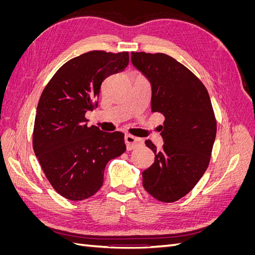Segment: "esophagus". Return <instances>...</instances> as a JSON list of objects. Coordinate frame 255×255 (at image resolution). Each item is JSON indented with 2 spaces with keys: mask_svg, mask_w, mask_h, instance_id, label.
<instances>
[{
  "mask_svg": "<svg viewBox=\"0 0 255 255\" xmlns=\"http://www.w3.org/2000/svg\"><path fill=\"white\" fill-rule=\"evenodd\" d=\"M125 140H126V144H127V149L128 151L134 150V149L138 148V146H140L143 143V140L140 139V138H137V137L132 136L129 134L126 135Z\"/></svg>",
  "mask_w": 255,
  "mask_h": 255,
  "instance_id": "esophagus-1",
  "label": "esophagus"
}]
</instances>
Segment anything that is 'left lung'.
<instances>
[{"label":"left lung","instance_id":"8db88e82","mask_svg":"<svg viewBox=\"0 0 255 255\" xmlns=\"http://www.w3.org/2000/svg\"><path fill=\"white\" fill-rule=\"evenodd\" d=\"M130 61L151 84L152 112L165 117L163 149L145 140L155 158L142 172V185L158 201L174 202L196 186L210 163L217 132L211 99L201 81L167 54L132 52Z\"/></svg>","mask_w":255,"mask_h":255}]
</instances>
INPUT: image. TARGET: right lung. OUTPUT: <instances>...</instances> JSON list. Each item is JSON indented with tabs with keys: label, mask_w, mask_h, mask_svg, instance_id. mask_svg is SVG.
I'll use <instances>...</instances> for the list:
<instances>
[{
	"label": "right lung",
	"mask_w": 255,
	"mask_h": 255,
	"mask_svg": "<svg viewBox=\"0 0 255 255\" xmlns=\"http://www.w3.org/2000/svg\"><path fill=\"white\" fill-rule=\"evenodd\" d=\"M128 52L90 51L61 66L37 106L33 146L53 188L71 201L102 187L106 164L127 150L125 134L88 127L85 114L98 106L102 82L122 72Z\"/></svg>",
	"instance_id": "add662e5"
}]
</instances>
